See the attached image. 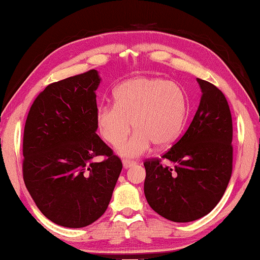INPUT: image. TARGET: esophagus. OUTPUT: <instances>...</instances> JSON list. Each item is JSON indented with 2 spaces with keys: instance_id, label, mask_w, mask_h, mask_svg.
Returning a JSON list of instances; mask_svg holds the SVG:
<instances>
[{
  "instance_id": "obj_1",
  "label": "esophagus",
  "mask_w": 260,
  "mask_h": 260,
  "mask_svg": "<svg viewBox=\"0 0 260 260\" xmlns=\"http://www.w3.org/2000/svg\"><path fill=\"white\" fill-rule=\"evenodd\" d=\"M136 165L135 161H130V160H123V167H124V169H129V168L134 167Z\"/></svg>"
}]
</instances>
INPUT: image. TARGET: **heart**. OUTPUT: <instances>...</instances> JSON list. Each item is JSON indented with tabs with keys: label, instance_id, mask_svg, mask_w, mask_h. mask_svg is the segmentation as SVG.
<instances>
[{
	"label": "heart",
	"instance_id": "b5f03b06",
	"mask_svg": "<svg viewBox=\"0 0 260 260\" xmlns=\"http://www.w3.org/2000/svg\"><path fill=\"white\" fill-rule=\"evenodd\" d=\"M187 104L184 90L175 82L137 77L123 82L114 91V105L95 113L102 138L112 146L124 142L134 124L136 134L118 146V153L137 157L151 145L162 148L175 142L184 125Z\"/></svg>",
	"mask_w": 260,
	"mask_h": 260
}]
</instances>
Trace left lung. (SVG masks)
Segmentation results:
<instances>
[{"label":"left lung","instance_id":"left-lung-1","mask_svg":"<svg viewBox=\"0 0 260 260\" xmlns=\"http://www.w3.org/2000/svg\"><path fill=\"white\" fill-rule=\"evenodd\" d=\"M198 111L184 135L161 158L144 162L145 197L158 215L188 222L208 215L224 195L233 169V122L224 93L198 79ZM162 159L174 163L171 168Z\"/></svg>","mask_w":260,"mask_h":260}]
</instances>
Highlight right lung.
Segmentation results:
<instances>
[{"label": "right lung", "instance_id": "obj_1", "mask_svg": "<svg viewBox=\"0 0 260 260\" xmlns=\"http://www.w3.org/2000/svg\"><path fill=\"white\" fill-rule=\"evenodd\" d=\"M98 72L49 84L31 104L22 139V177L40 211L80 229L104 215L122 170L120 157L95 134ZM103 156L102 162L92 158Z\"/></svg>", "mask_w": 260, "mask_h": 260}]
</instances>
